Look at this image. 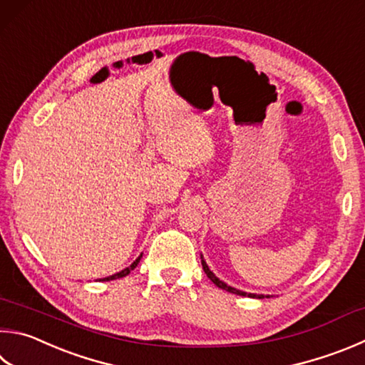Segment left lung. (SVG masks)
Segmentation results:
<instances>
[{"label": "left lung", "instance_id": "1", "mask_svg": "<svg viewBox=\"0 0 365 365\" xmlns=\"http://www.w3.org/2000/svg\"><path fill=\"white\" fill-rule=\"evenodd\" d=\"M201 263H202V269H204V273L207 274V277L209 279L215 284L217 287H220V289H223V290H227V292H230V294H236V295H241V297H250V298H263V297H267V298H269V295H263V294H249V292H244V290H240V289H236V287H231V286H228L227 282H223V281H220L218 279V277L212 273L210 271V268H209V264L205 263V260H204V257L201 255Z\"/></svg>", "mask_w": 365, "mask_h": 365}]
</instances>
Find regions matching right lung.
<instances>
[{"instance_id":"1","label":"right lung","mask_w":365,"mask_h":365,"mask_svg":"<svg viewBox=\"0 0 365 365\" xmlns=\"http://www.w3.org/2000/svg\"><path fill=\"white\" fill-rule=\"evenodd\" d=\"M140 258H142V254L138 255L134 262H132L128 268H124V269H121L119 271V273H115V274H111V276H107V277H102V279H98V281H113V279H119V277H124V276H128L132 269H134L137 264H138V262H140Z\"/></svg>"}]
</instances>
